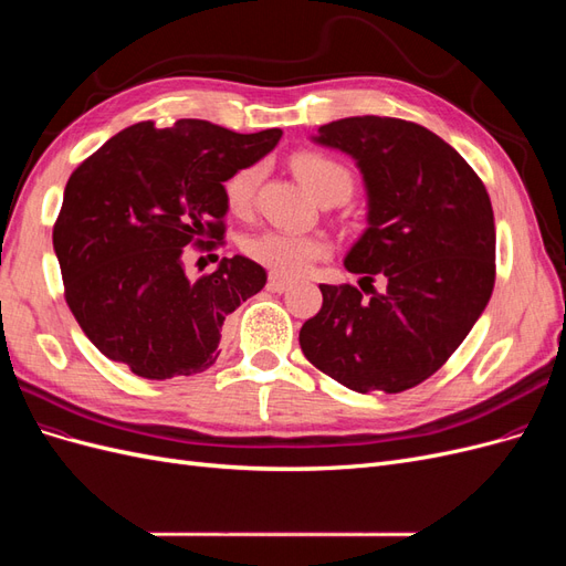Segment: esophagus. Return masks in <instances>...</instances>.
<instances>
[{
    "label": "esophagus",
    "instance_id": "obj_1",
    "mask_svg": "<svg viewBox=\"0 0 566 566\" xmlns=\"http://www.w3.org/2000/svg\"><path fill=\"white\" fill-rule=\"evenodd\" d=\"M290 281H285V279H279V276H269V283H266V287L271 290V293H285V290H290Z\"/></svg>",
    "mask_w": 566,
    "mask_h": 566
}]
</instances>
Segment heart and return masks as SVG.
I'll return each instance as SVG.
<instances>
[{
  "instance_id": "1",
  "label": "heart",
  "mask_w": 566,
  "mask_h": 566,
  "mask_svg": "<svg viewBox=\"0 0 566 566\" xmlns=\"http://www.w3.org/2000/svg\"><path fill=\"white\" fill-rule=\"evenodd\" d=\"M295 175L310 188L314 198H349L354 177L347 165L323 156V153H300L293 158ZM262 179V165H245L224 181V200L233 214H248L254 205L256 186ZM243 252L254 264L269 269L279 279H295L328 256L331 243L323 235H304L287 231H256L243 241Z\"/></svg>"
}]
</instances>
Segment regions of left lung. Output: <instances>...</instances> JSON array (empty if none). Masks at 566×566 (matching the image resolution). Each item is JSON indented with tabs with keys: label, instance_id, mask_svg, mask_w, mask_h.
I'll use <instances>...</instances> for the list:
<instances>
[{
	"label": "left lung",
	"instance_id": "1",
	"mask_svg": "<svg viewBox=\"0 0 566 566\" xmlns=\"http://www.w3.org/2000/svg\"><path fill=\"white\" fill-rule=\"evenodd\" d=\"M316 142L361 169L368 229L345 260L361 290L318 285L323 304L302 325L300 347L354 391H406L449 361L491 300V198L455 148L408 119L345 117L318 127ZM378 272L388 279L382 294L371 287Z\"/></svg>",
	"mask_w": 566,
	"mask_h": 566
}]
</instances>
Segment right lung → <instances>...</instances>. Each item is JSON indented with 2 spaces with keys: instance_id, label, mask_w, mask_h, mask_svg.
I'll return each mask as SVG.
<instances>
[{
  "instance_id": "add662e5",
  "label": "right lung",
  "mask_w": 566,
  "mask_h": 566,
  "mask_svg": "<svg viewBox=\"0 0 566 566\" xmlns=\"http://www.w3.org/2000/svg\"><path fill=\"white\" fill-rule=\"evenodd\" d=\"M281 129L238 134L208 119L136 123L101 146L65 184L54 224L63 295L111 361L148 380L210 368L227 318L266 271L221 260L191 281L184 248L214 250L227 233L224 181L279 144Z\"/></svg>"
}]
</instances>
